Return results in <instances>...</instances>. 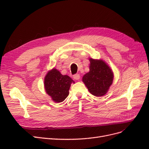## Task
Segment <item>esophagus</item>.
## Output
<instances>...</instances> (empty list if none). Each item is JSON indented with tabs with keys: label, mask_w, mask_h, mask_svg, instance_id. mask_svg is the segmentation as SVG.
Instances as JSON below:
<instances>
[{
	"label": "esophagus",
	"mask_w": 149,
	"mask_h": 149,
	"mask_svg": "<svg viewBox=\"0 0 149 149\" xmlns=\"http://www.w3.org/2000/svg\"><path fill=\"white\" fill-rule=\"evenodd\" d=\"M73 78L76 80H79L80 78V76L78 74H75L73 75Z\"/></svg>",
	"instance_id": "esophagus-1"
}]
</instances>
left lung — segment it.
Returning <instances> with one entry per match:
<instances>
[{"mask_svg":"<svg viewBox=\"0 0 149 149\" xmlns=\"http://www.w3.org/2000/svg\"><path fill=\"white\" fill-rule=\"evenodd\" d=\"M89 61V72L84 75L83 81L93 95L102 96L112 83L113 73L102 60L90 58Z\"/></svg>","mask_w":149,"mask_h":149,"instance_id":"1","label":"left lung"}]
</instances>
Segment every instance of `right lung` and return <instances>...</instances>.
I'll list each match as a JSON object with an SVG mask.
<instances>
[{
  "instance_id": "obj_1",
  "label": "right lung",
  "mask_w": 149,
  "mask_h": 149,
  "mask_svg": "<svg viewBox=\"0 0 149 149\" xmlns=\"http://www.w3.org/2000/svg\"><path fill=\"white\" fill-rule=\"evenodd\" d=\"M72 83L74 82L70 76L62 75L55 68L48 72L44 81L47 93L56 102L63 101L68 96Z\"/></svg>"
}]
</instances>
